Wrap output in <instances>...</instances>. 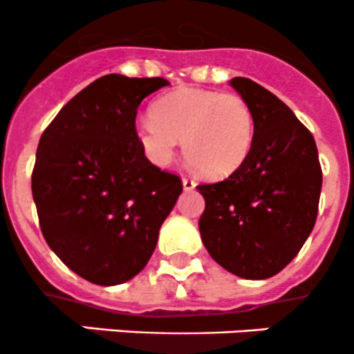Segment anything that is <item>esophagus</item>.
I'll return each instance as SVG.
<instances>
[{
	"mask_svg": "<svg viewBox=\"0 0 354 354\" xmlns=\"http://www.w3.org/2000/svg\"><path fill=\"white\" fill-rule=\"evenodd\" d=\"M182 185H184L185 191H192V189L196 187V182L192 180L191 177H184V178H182Z\"/></svg>",
	"mask_w": 354,
	"mask_h": 354,
	"instance_id": "esophagus-1",
	"label": "esophagus"
}]
</instances>
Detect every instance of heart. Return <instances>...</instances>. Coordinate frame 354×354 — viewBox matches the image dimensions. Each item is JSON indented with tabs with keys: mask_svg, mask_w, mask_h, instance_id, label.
Masks as SVG:
<instances>
[{
	"mask_svg": "<svg viewBox=\"0 0 354 354\" xmlns=\"http://www.w3.org/2000/svg\"><path fill=\"white\" fill-rule=\"evenodd\" d=\"M136 136L155 165H169L182 141L185 156L206 177L218 178L239 169L250 155L254 117L239 94L185 86L160 97Z\"/></svg>",
	"mask_w": 354,
	"mask_h": 354,
	"instance_id": "1",
	"label": "heart"
}]
</instances>
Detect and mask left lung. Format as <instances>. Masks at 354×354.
<instances>
[{
  "label": "left lung",
  "mask_w": 354,
  "mask_h": 354,
  "mask_svg": "<svg viewBox=\"0 0 354 354\" xmlns=\"http://www.w3.org/2000/svg\"><path fill=\"white\" fill-rule=\"evenodd\" d=\"M230 86L253 111V146L225 180L196 187L205 198L199 232L220 267L261 281L291 263L313 230L322 167L313 136L288 104L246 77Z\"/></svg>",
  "instance_id": "8db88e82"
}]
</instances>
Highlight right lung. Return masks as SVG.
I'll return each mask as SVG.
<instances>
[{
  "label": "right lung",
  "instance_id": "obj_1",
  "mask_svg": "<svg viewBox=\"0 0 354 354\" xmlns=\"http://www.w3.org/2000/svg\"><path fill=\"white\" fill-rule=\"evenodd\" d=\"M162 77L110 73L72 97L39 139L32 198L48 246L97 286L146 267L182 182L145 156L136 136L141 101Z\"/></svg>",
  "mask_w": 354,
  "mask_h": 354
}]
</instances>
